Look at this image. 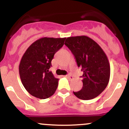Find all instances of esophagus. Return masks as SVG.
Masks as SVG:
<instances>
[{
  "label": "esophagus",
  "mask_w": 129,
  "mask_h": 129,
  "mask_svg": "<svg viewBox=\"0 0 129 129\" xmlns=\"http://www.w3.org/2000/svg\"><path fill=\"white\" fill-rule=\"evenodd\" d=\"M66 77H67L68 79H69L70 80H73V79H74V77H73L72 76H71L70 74H67V75L66 76Z\"/></svg>",
  "instance_id": "1"
}]
</instances>
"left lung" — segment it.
I'll use <instances>...</instances> for the list:
<instances>
[{
	"label": "left lung",
	"instance_id": "obj_1",
	"mask_svg": "<svg viewBox=\"0 0 129 129\" xmlns=\"http://www.w3.org/2000/svg\"><path fill=\"white\" fill-rule=\"evenodd\" d=\"M65 45L73 54L78 67L83 71L81 90L73 92L77 98L88 100L94 99L106 88L110 78V65L103 49L86 36L67 38Z\"/></svg>",
	"mask_w": 129,
	"mask_h": 129
}]
</instances>
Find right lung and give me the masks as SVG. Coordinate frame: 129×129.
I'll return each instance as SVG.
<instances>
[{
    "label": "right lung",
    "mask_w": 129,
    "mask_h": 129,
    "mask_svg": "<svg viewBox=\"0 0 129 129\" xmlns=\"http://www.w3.org/2000/svg\"><path fill=\"white\" fill-rule=\"evenodd\" d=\"M66 39L44 37L26 50L20 61L19 74L22 84L30 95L46 99L55 92L59 79L49 70L54 55L63 46Z\"/></svg>",
    "instance_id": "1"
}]
</instances>
